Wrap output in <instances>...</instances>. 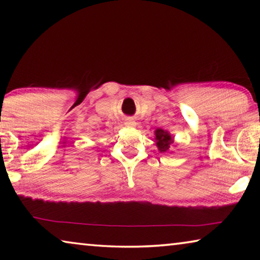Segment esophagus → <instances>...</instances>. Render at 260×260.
Wrapping results in <instances>:
<instances>
[{
  "label": "esophagus",
  "mask_w": 260,
  "mask_h": 260,
  "mask_svg": "<svg viewBox=\"0 0 260 260\" xmlns=\"http://www.w3.org/2000/svg\"><path fill=\"white\" fill-rule=\"evenodd\" d=\"M125 124H126V126H128V127H134L136 122L133 119H131V118H129V119H126Z\"/></svg>",
  "instance_id": "obj_1"
}]
</instances>
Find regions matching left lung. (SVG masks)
I'll list each match as a JSON object with an SVG mask.
<instances>
[{
    "label": "left lung",
    "mask_w": 260,
    "mask_h": 260,
    "mask_svg": "<svg viewBox=\"0 0 260 260\" xmlns=\"http://www.w3.org/2000/svg\"><path fill=\"white\" fill-rule=\"evenodd\" d=\"M155 136H156L155 140H156L158 150H159L160 152L169 151L170 148L172 147V144L174 142L172 135H171L167 131H164L161 128H157L155 131Z\"/></svg>",
    "instance_id": "8db88e82"
}]
</instances>
